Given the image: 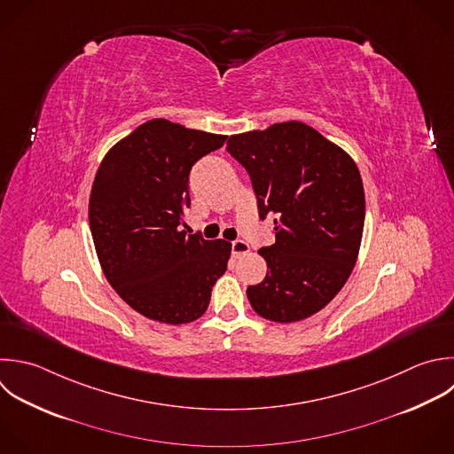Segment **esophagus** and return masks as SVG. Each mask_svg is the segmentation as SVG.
I'll list each match as a JSON object with an SVG mask.
<instances>
[{
	"instance_id": "1",
	"label": "esophagus",
	"mask_w": 454,
	"mask_h": 454,
	"mask_svg": "<svg viewBox=\"0 0 454 454\" xmlns=\"http://www.w3.org/2000/svg\"><path fill=\"white\" fill-rule=\"evenodd\" d=\"M231 250H232V255H234V257H239V255H245V254L250 250V247H248L247 241L236 239V241H232Z\"/></svg>"
}]
</instances>
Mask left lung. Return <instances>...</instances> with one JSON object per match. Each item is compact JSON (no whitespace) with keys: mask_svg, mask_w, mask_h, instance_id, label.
I'll list each match as a JSON object with an SVG mask.
<instances>
[{"mask_svg":"<svg viewBox=\"0 0 454 454\" xmlns=\"http://www.w3.org/2000/svg\"><path fill=\"white\" fill-rule=\"evenodd\" d=\"M227 153L247 170L259 218L273 216L268 264L248 286L254 310L278 323L321 310L346 284L362 241L365 197L355 161L303 122L234 135Z\"/></svg>","mask_w":454,"mask_h":454,"instance_id":"left-lung-1","label":"left lung"}]
</instances>
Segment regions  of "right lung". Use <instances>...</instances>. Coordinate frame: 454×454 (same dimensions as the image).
I'll return each mask as SVG.
<instances>
[{
	"label": "right lung",
	"mask_w": 454,
	"mask_h": 454,
	"mask_svg": "<svg viewBox=\"0 0 454 454\" xmlns=\"http://www.w3.org/2000/svg\"><path fill=\"white\" fill-rule=\"evenodd\" d=\"M225 140L154 119L112 147L96 174L89 220L99 262L119 296L149 319L195 321L227 270L231 243L183 231L192 167Z\"/></svg>",
	"instance_id": "add662e5"
}]
</instances>
